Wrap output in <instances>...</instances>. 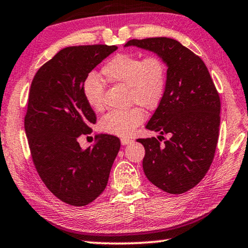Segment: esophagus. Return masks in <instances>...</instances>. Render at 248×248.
Wrapping results in <instances>:
<instances>
[{
    "mask_svg": "<svg viewBox=\"0 0 248 248\" xmlns=\"http://www.w3.org/2000/svg\"><path fill=\"white\" fill-rule=\"evenodd\" d=\"M132 142V140H130V139H125V138H124V139H121V144L123 145H128V144H130Z\"/></svg>",
    "mask_w": 248,
    "mask_h": 248,
    "instance_id": "obj_1",
    "label": "esophagus"
}]
</instances>
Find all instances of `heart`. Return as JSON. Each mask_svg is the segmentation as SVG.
I'll return each instance as SVG.
<instances>
[{"label": "heart", "mask_w": 248, "mask_h": 248, "mask_svg": "<svg viewBox=\"0 0 248 248\" xmlns=\"http://www.w3.org/2000/svg\"><path fill=\"white\" fill-rule=\"evenodd\" d=\"M102 74L109 83L128 87L130 105L152 111L158 108L165 96L169 68L164 59L156 54L142 59L138 54L118 53L104 64ZM82 90L87 105L93 110H102L104 86L97 75H87ZM138 106L124 111H109L100 120L103 131L119 137L130 136L145 117L143 109Z\"/></svg>", "instance_id": "1"}]
</instances>
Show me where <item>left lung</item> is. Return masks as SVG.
I'll use <instances>...</instances> for the list:
<instances>
[{"label": "left lung", "instance_id": "1", "mask_svg": "<svg viewBox=\"0 0 248 248\" xmlns=\"http://www.w3.org/2000/svg\"><path fill=\"white\" fill-rule=\"evenodd\" d=\"M149 50L169 68L165 96L146 124L161 136L138 139L143 144L144 174L151 183L171 195L184 194L204 177L216 153L221 103L204 62L177 40L132 39L124 47ZM164 134L170 139L159 142Z\"/></svg>", "mask_w": 248, "mask_h": 248}]
</instances>
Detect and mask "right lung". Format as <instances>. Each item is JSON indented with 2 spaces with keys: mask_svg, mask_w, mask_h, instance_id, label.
<instances>
[{
  "mask_svg": "<svg viewBox=\"0 0 248 248\" xmlns=\"http://www.w3.org/2000/svg\"><path fill=\"white\" fill-rule=\"evenodd\" d=\"M116 46L66 47L41 66L31 82L25 131L41 180L63 202L83 207L107 186L120 140L100 134L83 150L81 134H90L96 115L83 96V82Z\"/></svg>",
  "mask_w": 248,
  "mask_h": 248,
  "instance_id": "1",
  "label": "right lung"
}]
</instances>
